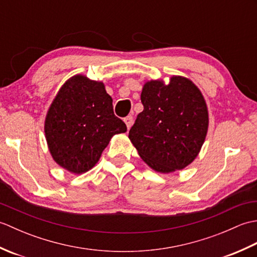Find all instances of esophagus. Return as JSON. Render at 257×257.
I'll list each match as a JSON object with an SVG mask.
<instances>
[{
  "label": "esophagus",
  "instance_id": "1",
  "mask_svg": "<svg viewBox=\"0 0 257 257\" xmlns=\"http://www.w3.org/2000/svg\"><path fill=\"white\" fill-rule=\"evenodd\" d=\"M123 121L125 122V124H127V128L130 129V127H132L134 123V118H133V116H127V117H124Z\"/></svg>",
  "mask_w": 257,
  "mask_h": 257
}]
</instances>
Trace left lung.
I'll return each mask as SVG.
<instances>
[{
    "mask_svg": "<svg viewBox=\"0 0 257 257\" xmlns=\"http://www.w3.org/2000/svg\"><path fill=\"white\" fill-rule=\"evenodd\" d=\"M144 110L129 139L147 165L162 173L189 166L204 143L209 125L204 98L192 81L173 76L169 85L148 81L141 92Z\"/></svg>",
    "mask_w": 257,
    "mask_h": 257,
    "instance_id": "obj_1",
    "label": "left lung"
}]
</instances>
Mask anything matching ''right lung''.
Instances as JSON below:
<instances>
[{
	"label": "right lung",
	"instance_id": "right-lung-1",
	"mask_svg": "<svg viewBox=\"0 0 257 257\" xmlns=\"http://www.w3.org/2000/svg\"><path fill=\"white\" fill-rule=\"evenodd\" d=\"M125 132L127 125L114 116L112 99L103 84L81 75L64 84L45 120L54 160L77 174L96 165L113 135Z\"/></svg>",
	"mask_w": 257,
	"mask_h": 257
}]
</instances>
